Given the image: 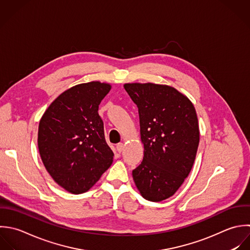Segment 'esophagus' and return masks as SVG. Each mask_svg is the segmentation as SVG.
Returning a JSON list of instances; mask_svg holds the SVG:
<instances>
[{
	"label": "esophagus",
	"mask_w": 250,
	"mask_h": 250,
	"mask_svg": "<svg viewBox=\"0 0 250 250\" xmlns=\"http://www.w3.org/2000/svg\"><path fill=\"white\" fill-rule=\"evenodd\" d=\"M116 148H117V151H118L119 153H122L123 150H124V143H119V144H117Z\"/></svg>",
	"instance_id": "1"
}]
</instances>
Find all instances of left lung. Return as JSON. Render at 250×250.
Returning <instances> with one entry per match:
<instances>
[{"label":"left lung","instance_id":"left-lung-1","mask_svg":"<svg viewBox=\"0 0 250 250\" xmlns=\"http://www.w3.org/2000/svg\"><path fill=\"white\" fill-rule=\"evenodd\" d=\"M124 87L138 107L144 147L133 181L145 200L162 202L176 193L193 167L200 142L196 109L170 85L128 83Z\"/></svg>","mask_w":250,"mask_h":250}]
</instances>
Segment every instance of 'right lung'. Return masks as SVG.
I'll return each instance as SVG.
<instances>
[{
  "mask_svg": "<svg viewBox=\"0 0 250 250\" xmlns=\"http://www.w3.org/2000/svg\"><path fill=\"white\" fill-rule=\"evenodd\" d=\"M109 83L76 84L59 94L42 114L38 148L42 164L58 186L79 195L87 192L111 167L114 153L98 115Z\"/></svg>",
  "mask_w": 250,
  "mask_h": 250,
  "instance_id": "obj_1",
  "label": "right lung"
}]
</instances>
